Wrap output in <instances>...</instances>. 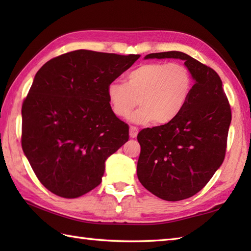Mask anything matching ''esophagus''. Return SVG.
<instances>
[{"label": "esophagus", "instance_id": "34e87169", "mask_svg": "<svg viewBox=\"0 0 251 251\" xmlns=\"http://www.w3.org/2000/svg\"><path fill=\"white\" fill-rule=\"evenodd\" d=\"M138 135V128L135 126H130L129 127V136L130 138H136Z\"/></svg>", "mask_w": 251, "mask_h": 251}]
</instances>
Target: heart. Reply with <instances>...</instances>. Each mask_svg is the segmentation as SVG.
<instances>
[{
    "label": "heart",
    "mask_w": 251,
    "mask_h": 251,
    "mask_svg": "<svg viewBox=\"0 0 251 251\" xmlns=\"http://www.w3.org/2000/svg\"><path fill=\"white\" fill-rule=\"evenodd\" d=\"M192 86L191 72L182 63L148 62L127 74L125 84L111 82L106 87V97L117 117L125 119L139 103L141 108L130 115L131 122L152 121L155 125H164L183 109Z\"/></svg>",
    "instance_id": "b5f03b06"
}]
</instances>
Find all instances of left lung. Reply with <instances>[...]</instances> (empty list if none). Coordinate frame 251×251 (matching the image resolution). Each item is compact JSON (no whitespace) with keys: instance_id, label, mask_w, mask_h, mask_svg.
Segmentation results:
<instances>
[{"instance_id":"8db88e82","label":"left lung","mask_w":251,"mask_h":251,"mask_svg":"<svg viewBox=\"0 0 251 251\" xmlns=\"http://www.w3.org/2000/svg\"><path fill=\"white\" fill-rule=\"evenodd\" d=\"M149 58L184 60L195 79L185 105L172 122L142 129L137 137L141 184L162 200L182 201L199 193L223 163L231 106L214 69L181 51L155 52Z\"/></svg>"}]
</instances>
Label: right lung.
Listing matches in <instances>:
<instances>
[{
	"label": "right lung",
	"instance_id": "right-lung-1",
	"mask_svg": "<svg viewBox=\"0 0 251 251\" xmlns=\"http://www.w3.org/2000/svg\"><path fill=\"white\" fill-rule=\"evenodd\" d=\"M139 57L78 50L36 72L21 108V147L51 193H88L100 184L105 159L128 141L129 127L111 111L106 87Z\"/></svg>",
	"mask_w": 251,
	"mask_h": 251
}]
</instances>
